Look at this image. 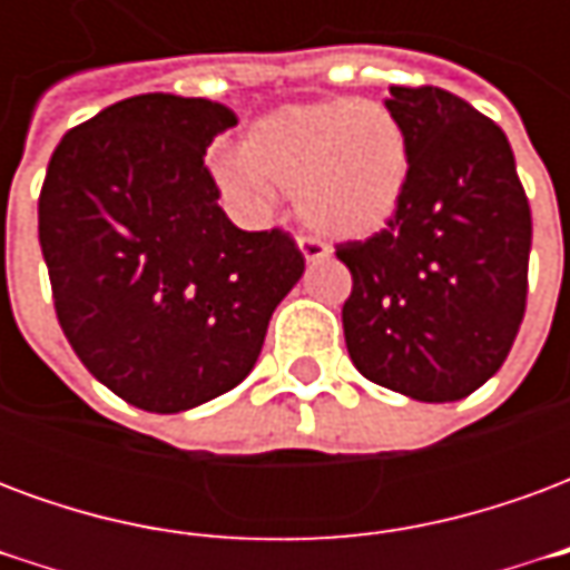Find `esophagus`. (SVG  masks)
<instances>
[{
	"label": "esophagus",
	"mask_w": 570,
	"mask_h": 570,
	"mask_svg": "<svg viewBox=\"0 0 570 570\" xmlns=\"http://www.w3.org/2000/svg\"><path fill=\"white\" fill-rule=\"evenodd\" d=\"M298 249H302V256L308 262H321L330 256V247L321 244V240H314V237H298Z\"/></svg>",
	"instance_id": "esophagus-1"
}]
</instances>
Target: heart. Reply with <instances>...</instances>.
<instances>
[{
    "label": "heart",
    "instance_id": "b5f03b06",
    "mask_svg": "<svg viewBox=\"0 0 570 570\" xmlns=\"http://www.w3.org/2000/svg\"><path fill=\"white\" fill-rule=\"evenodd\" d=\"M216 176L228 195L265 207L274 188H296L311 232L333 240L375 235L403 200L409 146L391 109L366 100H305L256 118L237 161Z\"/></svg>",
    "mask_w": 570,
    "mask_h": 570
}]
</instances>
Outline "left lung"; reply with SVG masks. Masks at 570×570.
Here are the masks:
<instances>
[{
    "instance_id": "8db88e82",
    "label": "left lung",
    "mask_w": 570,
    "mask_h": 570,
    "mask_svg": "<svg viewBox=\"0 0 570 570\" xmlns=\"http://www.w3.org/2000/svg\"><path fill=\"white\" fill-rule=\"evenodd\" d=\"M409 146L387 228L335 247L347 354L370 382L452 403L501 370L525 317L531 210L507 134L442 88H391Z\"/></svg>"
}]
</instances>
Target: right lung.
I'll return each instance as SVG.
<instances>
[{
    "label": "right lung",
    "mask_w": 570,
    "mask_h": 570,
    "mask_svg": "<svg viewBox=\"0 0 570 570\" xmlns=\"http://www.w3.org/2000/svg\"><path fill=\"white\" fill-rule=\"evenodd\" d=\"M237 116L204 97L140 94L57 142L39 244L57 321L94 379L174 415L232 391L298 284L296 240L240 232L204 155Z\"/></svg>",
    "instance_id": "right-lung-1"
}]
</instances>
